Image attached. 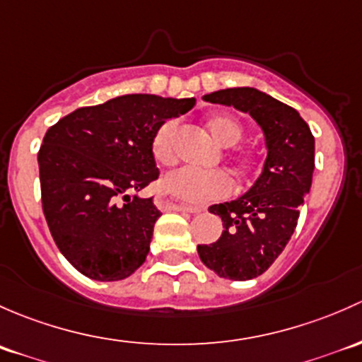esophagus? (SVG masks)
Here are the masks:
<instances>
[{
	"instance_id": "34e87169",
	"label": "esophagus",
	"mask_w": 362,
	"mask_h": 362,
	"mask_svg": "<svg viewBox=\"0 0 362 362\" xmlns=\"http://www.w3.org/2000/svg\"><path fill=\"white\" fill-rule=\"evenodd\" d=\"M156 206L160 209H169V211H186V212H192V214H197V212L202 211V207L199 206H186V204H177L174 200L165 199V197H158L156 199Z\"/></svg>"
}]
</instances>
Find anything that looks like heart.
<instances>
[{
    "label": "heart",
    "mask_w": 362,
    "mask_h": 362,
    "mask_svg": "<svg viewBox=\"0 0 362 362\" xmlns=\"http://www.w3.org/2000/svg\"><path fill=\"white\" fill-rule=\"evenodd\" d=\"M206 127L214 141L225 148H232L238 144L244 136L240 122L232 115H212L206 120ZM177 122L167 120L156 129L151 139V153L156 163L170 165L176 162V139H177ZM240 170L247 169L249 160H238ZM162 192L192 204H204L211 200L223 199L232 192V180L223 170H195L189 167L173 170L160 182Z\"/></svg>",
    "instance_id": "b5f03b06"
}]
</instances>
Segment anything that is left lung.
Returning a JSON list of instances; mask_svg holds the SVG:
<instances>
[{
  "label": "left lung",
  "mask_w": 362,
  "mask_h": 362,
  "mask_svg": "<svg viewBox=\"0 0 362 362\" xmlns=\"http://www.w3.org/2000/svg\"><path fill=\"white\" fill-rule=\"evenodd\" d=\"M204 100L249 113L263 130L267 158L255 185L235 200L214 204L223 233L197 247L212 272L230 281H249L270 268L296 228L303 197L310 192L315 139L296 110L252 87L204 95Z\"/></svg>",
  "instance_id": "8db88e82"
}]
</instances>
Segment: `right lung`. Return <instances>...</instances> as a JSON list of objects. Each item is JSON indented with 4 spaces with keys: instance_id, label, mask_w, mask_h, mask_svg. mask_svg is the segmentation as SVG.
Returning a JSON list of instances; mask_svg holds the SVG:
<instances>
[{
    "instance_id": "1",
    "label": "right lung",
    "mask_w": 362,
    "mask_h": 362,
    "mask_svg": "<svg viewBox=\"0 0 362 362\" xmlns=\"http://www.w3.org/2000/svg\"><path fill=\"white\" fill-rule=\"evenodd\" d=\"M195 99L120 95L80 107L47 130L38 153L43 214L64 258L85 277L127 279L146 262L162 212L130 197L158 177L156 129Z\"/></svg>"
}]
</instances>
